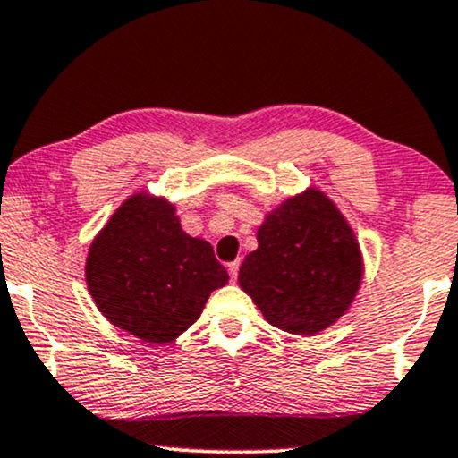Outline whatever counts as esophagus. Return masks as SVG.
Wrapping results in <instances>:
<instances>
[{
  "label": "esophagus",
  "instance_id": "34e87169",
  "mask_svg": "<svg viewBox=\"0 0 458 458\" xmlns=\"http://www.w3.org/2000/svg\"><path fill=\"white\" fill-rule=\"evenodd\" d=\"M227 271H229V276H231V280H237V273H240V260H233V263H229L227 265Z\"/></svg>",
  "mask_w": 458,
  "mask_h": 458
}]
</instances>
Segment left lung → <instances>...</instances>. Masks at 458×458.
Instances as JSON below:
<instances>
[{
  "instance_id": "8db88e82",
  "label": "left lung",
  "mask_w": 458,
  "mask_h": 458,
  "mask_svg": "<svg viewBox=\"0 0 458 458\" xmlns=\"http://www.w3.org/2000/svg\"><path fill=\"white\" fill-rule=\"evenodd\" d=\"M257 240L237 280L271 326L309 336L347 311L364 267L352 227L324 193L284 201Z\"/></svg>"
}]
</instances>
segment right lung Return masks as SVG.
I'll return each instance as SVG.
<instances>
[{
  "label": "right lung",
  "mask_w": 458,
  "mask_h": 458,
  "mask_svg": "<svg viewBox=\"0 0 458 458\" xmlns=\"http://www.w3.org/2000/svg\"><path fill=\"white\" fill-rule=\"evenodd\" d=\"M165 199L132 195L92 242L86 282L113 326L162 345L199 318L212 290L229 282L212 246L187 235Z\"/></svg>",
  "instance_id": "1"
}]
</instances>
